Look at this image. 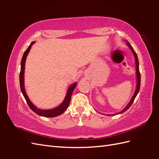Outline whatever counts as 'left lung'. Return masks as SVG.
I'll list each match as a JSON object with an SVG mask.
<instances>
[{"label":"left lung","instance_id":"1","mask_svg":"<svg viewBox=\"0 0 159 159\" xmlns=\"http://www.w3.org/2000/svg\"><path fill=\"white\" fill-rule=\"evenodd\" d=\"M126 44L130 48V50H132V52H133V55H134V59H135V63H136V76H137V87H136L135 92H134V95L133 96V97H132L130 101L129 102V103L127 104L126 107H125L122 111H121L120 112L117 113H115V114H112V115H111V116H116V115H117V114L123 113L125 112V111H127L128 109H129L130 107L132 105V104L133 103L134 100V99H135V98H136V96L137 95V93H139V89H140V86H141V74H140V72H139V60H138V57H137V55L135 51H134V49L133 48V47H132V46L130 44V43L128 42V41H126ZM109 116H110V115H109Z\"/></svg>","mask_w":159,"mask_h":159}]
</instances>
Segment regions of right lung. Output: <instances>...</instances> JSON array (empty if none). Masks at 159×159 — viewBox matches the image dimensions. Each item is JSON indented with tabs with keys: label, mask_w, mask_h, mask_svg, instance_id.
Returning <instances> with one entry per match:
<instances>
[{
	"label": "right lung",
	"mask_w": 159,
	"mask_h": 159,
	"mask_svg": "<svg viewBox=\"0 0 159 159\" xmlns=\"http://www.w3.org/2000/svg\"><path fill=\"white\" fill-rule=\"evenodd\" d=\"M35 43V42H32L31 43V44L29 45L28 48L25 50V52H24V55L22 56V61H21V69H20V89H21V92L23 94L24 97H25V98L26 101V102H27L28 105L29 106L30 108H31V109L33 111V112H35L36 114L39 115L40 116H43L46 117H53L58 116H60L61 114H62L64 111L67 109V107H69L71 96H72L73 91L74 90V89H75L77 84L76 83H74L72 84V85H71L69 87V88L67 89V94L66 96L65 99H64L63 102L59 106H58L56 108H54V109H52L43 110V109H38V108H37L34 104L31 102V100H29V97L27 96V95H26V91L25 89V77H24V75H25V61H26V57H27L30 50L31 48L32 45Z\"/></svg>",
	"instance_id": "obj_1"
}]
</instances>
